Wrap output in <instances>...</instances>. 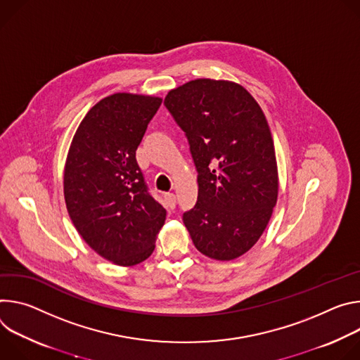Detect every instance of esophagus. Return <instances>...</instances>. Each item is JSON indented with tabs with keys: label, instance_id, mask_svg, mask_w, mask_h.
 <instances>
[{
	"label": "esophagus",
	"instance_id": "esophagus-1",
	"mask_svg": "<svg viewBox=\"0 0 360 360\" xmlns=\"http://www.w3.org/2000/svg\"><path fill=\"white\" fill-rule=\"evenodd\" d=\"M165 198H166V203H167L169 209H174L176 207V194L174 193H166Z\"/></svg>",
	"mask_w": 360,
	"mask_h": 360
}]
</instances>
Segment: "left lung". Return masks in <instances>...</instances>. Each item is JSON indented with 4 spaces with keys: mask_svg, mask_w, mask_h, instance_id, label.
Segmentation results:
<instances>
[{
    "mask_svg": "<svg viewBox=\"0 0 360 360\" xmlns=\"http://www.w3.org/2000/svg\"><path fill=\"white\" fill-rule=\"evenodd\" d=\"M165 105L197 170V202L183 213L195 249L216 260L245 255L264 231L278 190L262 108L242 86L209 78L172 90Z\"/></svg>",
    "mask_w": 360,
    "mask_h": 360,
    "instance_id": "left-lung-1",
    "label": "left lung"
}]
</instances>
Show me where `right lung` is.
Returning <instances> with one entry per match:
<instances>
[{
    "label": "right lung",
    "mask_w": 360,
    "mask_h": 360,
    "mask_svg": "<svg viewBox=\"0 0 360 360\" xmlns=\"http://www.w3.org/2000/svg\"><path fill=\"white\" fill-rule=\"evenodd\" d=\"M162 98L118 93L84 117L64 172L68 214L84 242L118 266H133L154 250L166 220L136 160Z\"/></svg>",
    "instance_id": "add662e5"
}]
</instances>
